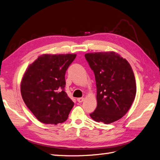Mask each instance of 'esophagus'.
Returning <instances> with one entry per match:
<instances>
[{"mask_svg":"<svg viewBox=\"0 0 160 160\" xmlns=\"http://www.w3.org/2000/svg\"><path fill=\"white\" fill-rule=\"evenodd\" d=\"M83 100H84V98H83V97H81V98H77V101L79 102H82L83 101Z\"/></svg>","mask_w":160,"mask_h":160,"instance_id":"esophagus-1","label":"esophagus"}]
</instances>
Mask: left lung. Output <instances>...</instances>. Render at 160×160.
I'll return each instance as SVG.
<instances>
[{"instance_id": "8db88e82", "label": "left lung", "mask_w": 160, "mask_h": 160, "mask_svg": "<svg viewBox=\"0 0 160 160\" xmlns=\"http://www.w3.org/2000/svg\"><path fill=\"white\" fill-rule=\"evenodd\" d=\"M93 70L97 107L90 116L94 121L109 124L128 112L136 97V84L129 63L115 52L85 55Z\"/></svg>"}]
</instances>
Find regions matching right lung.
Listing matches in <instances>:
<instances>
[{
	"mask_svg": "<svg viewBox=\"0 0 160 160\" xmlns=\"http://www.w3.org/2000/svg\"><path fill=\"white\" fill-rule=\"evenodd\" d=\"M76 54H44L28 67L20 85L24 103L36 118L57 125L67 120L74 102L65 92V74Z\"/></svg>",
	"mask_w": 160,
	"mask_h": 160,
	"instance_id": "right-lung-1",
	"label": "right lung"
}]
</instances>
